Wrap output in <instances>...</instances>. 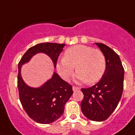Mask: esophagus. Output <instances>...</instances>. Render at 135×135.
Returning a JSON list of instances; mask_svg holds the SVG:
<instances>
[{
	"instance_id": "34e87169",
	"label": "esophagus",
	"mask_w": 135,
	"mask_h": 135,
	"mask_svg": "<svg viewBox=\"0 0 135 135\" xmlns=\"http://www.w3.org/2000/svg\"><path fill=\"white\" fill-rule=\"evenodd\" d=\"M79 89H80V88H79V87L75 86H73V91H76V90H78Z\"/></svg>"
}]
</instances>
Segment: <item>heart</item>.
Segmentation results:
<instances>
[{"label": "heart", "instance_id": "1", "mask_svg": "<svg viewBox=\"0 0 135 135\" xmlns=\"http://www.w3.org/2000/svg\"><path fill=\"white\" fill-rule=\"evenodd\" d=\"M106 58L99 49L86 45H75L65 51L64 57L57 62V72L64 80L73 75L75 66L78 81L93 84L99 81L106 71Z\"/></svg>", "mask_w": 135, "mask_h": 135}]
</instances>
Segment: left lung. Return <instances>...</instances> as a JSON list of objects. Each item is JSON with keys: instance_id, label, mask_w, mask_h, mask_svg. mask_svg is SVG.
<instances>
[{"instance_id": "8db88e82", "label": "left lung", "mask_w": 135, "mask_h": 135, "mask_svg": "<svg viewBox=\"0 0 135 135\" xmlns=\"http://www.w3.org/2000/svg\"><path fill=\"white\" fill-rule=\"evenodd\" d=\"M106 58V71L100 81L81 89L84 98L81 110L86 117L102 122L110 116L118 105L123 89L124 69L119 55L102 43H95Z\"/></svg>"}]
</instances>
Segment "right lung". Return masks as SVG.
I'll return each mask as SVG.
<instances>
[{"label":"right lung","instance_id":"add662e5","mask_svg":"<svg viewBox=\"0 0 135 135\" xmlns=\"http://www.w3.org/2000/svg\"><path fill=\"white\" fill-rule=\"evenodd\" d=\"M64 44L45 42L29 48L18 63V89L19 98L24 110L35 122L46 124L58 119L64 113V106L73 91L72 86L63 80L56 73L51 79L39 88H31L23 81L20 69L38 53L48 55L56 67L57 58L63 50Z\"/></svg>","mask_w":135,"mask_h":135}]
</instances>
